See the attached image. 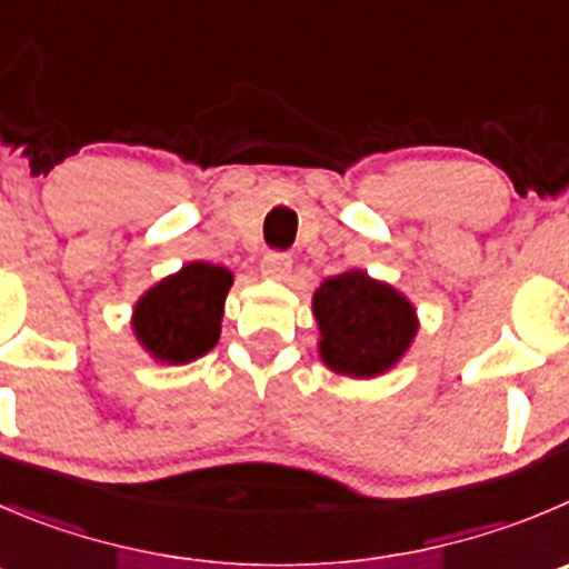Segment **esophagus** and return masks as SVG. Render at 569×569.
Listing matches in <instances>:
<instances>
[{"instance_id": "obj_1", "label": "esophagus", "mask_w": 569, "mask_h": 569, "mask_svg": "<svg viewBox=\"0 0 569 569\" xmlns=\"http://www.w3.org/2000/svg\"><path fill=\"white\" fill-rule=\"evenodd\" d=\"M290 270H293V257H290V253L268 251L262 257V276H268V279H273V281L288 279Z\"/></svg>"}]
</instances>
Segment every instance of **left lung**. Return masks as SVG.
Instances as JSON below:
<instances>
[{"mask_svg": "<svg viewBox=\"0 0 569 569\" xmlns=\"http://www.w3.org/2000/svg\"><path fill=\"white\" fill-rule=\"evenodd\" d=\"M312 316L321 329L318 355L327 369L357 380L393 369L419 329L413 305L366 270L329 276L312 296Z\"/></svg>", "mask_w": 569, "mask_h": 569, "instance_id": "obj_1", "label": "left lung"}]
</instances>
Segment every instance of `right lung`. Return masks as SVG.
<instances>
[{
	"instance_id": "add662e5",
	"label": "right lung",
	"mask_w": 569,
	"mask_h": 569,
	"mask_svg": "<svg viewBox=\"0 0 569 569\" xmlns=\"http://www.w3.org/2000/svg\"><path fill=\"white\" fill-rule=\"evenodd\" d=\"M231 281L234 276L223 264H183L137 301L133 335L159 362L198 360L218 343Z\"/></svg>"
}]
</instances>
